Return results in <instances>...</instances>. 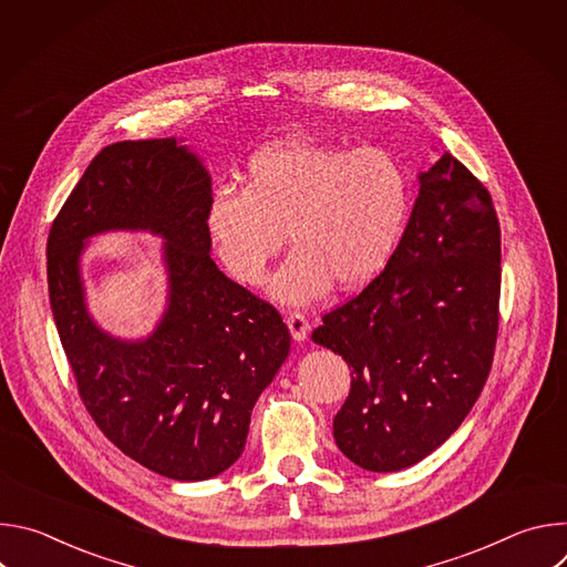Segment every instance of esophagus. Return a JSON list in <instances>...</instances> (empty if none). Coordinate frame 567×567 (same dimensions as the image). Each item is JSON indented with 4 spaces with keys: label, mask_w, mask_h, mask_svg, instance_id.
Returning a JSON list of instances; mask_svg holds the SVG:
<instances>
[{
    "label": "esophagus",
    "mask_w": 567,
    "mask_h": 567,
    "mask_svg": "<svg viewBox=\"0 0 567 567\" xmlns=\"http://www.w3.org/2000/svg\"><path fill=\"white\" fill-rule=\"evenodd\" d=\"M287 328H289L293 341L302 343L307 339V334H309V320L305 318V313L293 311V313L287 316Z\"/></svg>",
    "instance_id": "1"
}]
</instances>
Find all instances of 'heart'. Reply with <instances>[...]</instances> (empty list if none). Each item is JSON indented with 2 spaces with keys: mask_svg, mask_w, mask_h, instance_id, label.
I'll list each match as a JSON object with an SVG mask.
<instances>
[{
  "mask_svg": "<svg viewBox=\"0 0 567 567\" xmlns=\"http://www.w3.org/2000/svg\"><path fill=\"white\" fill-rule=\"evenodd\" d=\"M411 215V184L379 147L278 141L251 156L241 190H219L206 230L224 267L245 285H262L285 245L291 256L271 282L285 305H307L337 282L352 291L392 260Z\"/></svg>",
  "mask_w": 567,
  "mask_h": 567,
  "instance_id": "heart-1",
  "label": "heart"
}]
</instances>
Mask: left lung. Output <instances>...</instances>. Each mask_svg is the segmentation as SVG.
I'll list each match as a JSON object with an SVG mask.
<instances>
[{"instance_id":"1","label":"left lung","mask_w":567,"mask_h":567,"mask_svg":"<svg viewBox=\"0 0 567 567\" xmlns=\"http://www.w3.org/2000/svg\"><path fill=\"white\" fill-rule=\"evenodd\" d=\"M417 179L388 267L311 334L352 368L337 446L377 473L417 464L457 431L489 377L498 337L492 195L449 152Z\"/></svg>"}]
</instances>
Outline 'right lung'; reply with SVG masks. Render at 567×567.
Returning <instances> with one entry per match:
<instances>
[{"label":"right lung","mask_w":567,"mask_h":567,"mask_svg":"<svg viewBox=\"0 0 567 567\" xmlns=\"http://www.w3.org/2000/svg\"><path fill=\"white\" fill-rule=\"evenodd\" d=\"M213 199L202 158L175 136L103 147L47 241L55 328L85 409L125 455L182 482L226 471L245 451L251 411L289 357L280 313L210 258ZM143 229L165 239L167 309L145 340L105 333L86 307L89 237Z\"/></svg>","instance_id":"add662e5"}]
</instances>
